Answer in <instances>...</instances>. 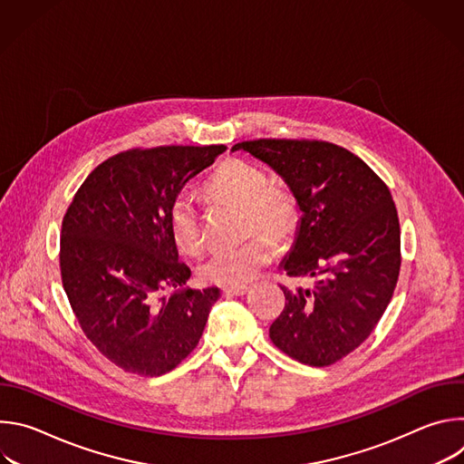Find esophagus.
I'll use <instances>...</instances> for the list:
<instances>
[{"label":"esophagus","mask_w":464,"mask_h":464,"mask_svg":"<svg viewBox=\"0 0 464 464\" xmlns=\"http://www.w3.org/2000/svg\"><path fill=\"white\" fill-rule=\"evenodd\" d=\"M247 292V286H226L224 290H222V294L226 295V297H231V295H244Z\"/></svg>","instance_id":"esophagus-1"}]
</instances>
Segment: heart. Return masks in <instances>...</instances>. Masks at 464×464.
I'll list each match as a JSON object with an SVG mask.
<instances>
[{"label":"heart","instance_id":"1","mask_svg":"<svg viewBox=\"0 0 464 464\" xmlns=\"http://www.w3.org/2000/svg\"><path fill=\"white\" fill-rule=\"evenodd\" d=\"M208 192L217 200L235 204L244 211V233L260 231L242 244L213 249L198 266L200 279L209 285L240 286L247 283L274 255V242L288 240L299 220L294 194L272 185L266 170L255 163L229 160L208 181ZM169 229L176 246L196 255L204 246L200 211L188 192L178 194L169 208Z\"/></svg>","mask_w":464,"mask_h":464}]
</instances>
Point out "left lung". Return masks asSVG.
<instances>
[{"mask_svg":"<svg viewBox=\"0 0 464 464\" xmlns=\"http://www.w3.org/2000/svg\"><path fill=\"white\" fill-rule=\"evenodd\" d=\"M231 150L272 167L301 211L281 270L314 283L281 286L286 304L270 338L301 363L333 365L371 336L399 281L401 224L391 192L365 161L326 141L256 140Z\"/></svg>","mask_w":464,"mask_h":464,"instance_id":"left-lung-1","label":"left lung"}]
</instances>
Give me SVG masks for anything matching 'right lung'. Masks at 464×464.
Returning a JSON list of instances; mask_svg holds the SVG:
<instances>
[{
	"instance_id": "obj_1",
	"label": "right lung",
	"mask_w": 464,
	"mask_h": 464,
	"mask_svg": "<svg viewBox=\"0 0 464 464\" xmlns=\"http://www.w3.org/2000/svg\"><path fill=\"white\" fill-rule=\"evenodd\" d=\"M226 150L158 147L121 152L81 185L62 220L60 274L86 338L117 367L161 376L198 345L220 290L183 288L169 208ZM172 289L167 298L160 294Z\"/></svg>"
}]
</instances>
